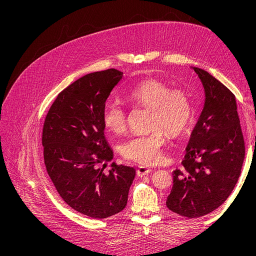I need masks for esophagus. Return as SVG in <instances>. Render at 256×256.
<instances>
[{"label": "esophagus", "instance_id": "esophagus-1", "mask_svg": "<svg viewBox=\"0 0 256 256\" xmlns=\"http://www.w3.org/2000/svg\"><path fill=\"white\" fill-rule=\"evenodd\" d=\"M152 170L150 168L147 166H138L136 170V176H144L146 174H148L149 172H151Z\"/></svg>", "mask_w": 256, "mask_h": 256}]
</instances>
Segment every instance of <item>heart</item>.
I'll list each match as a JSON object with an SVG mask.
<instances>
[{
	"instance_id": "b5f03b06",
	"label": "heart",
	"mask_w": 256,
	"mask_h": 256,
	"mask_svg": "<svg viewBox=\"0 0 256 256\" xmlns=\"http://www.w3.org/2000/svg\"><path fill=\"white\" fill-rule=\"evenodd\" d=\"M128 100L151 109L150 128L155 130L130 138L122 143L120 152L126 159L140 164H157L166 145V134L160 129L176 136L187 128L193 118L192 98L186 90H170L164 82L148 80L134 86ZM102 122L111 132H122L126 126V112L118 103H107L102 110Z\"/></svg>"
}]
</instances>
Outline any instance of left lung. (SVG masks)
<instances>
[{
	"instance_id": "left-lung-1",
	"label": "left lung",
	"mask_w": 256,
	"mask_h": 256,
	"mask_svg": "<svg viewBox=\"0 0 256 256\" xmlns=\"http://www.w3.org/2000/svg\"><path fill=\"white\" fill-rule=\"evenodd\" d=\"M191 68L202 82L205 100L182 166L172 172L166 206L193 218L214 212L230 196L241 174L245 145L233 92L204 69Z\"/></svg>"
}]
</instances>
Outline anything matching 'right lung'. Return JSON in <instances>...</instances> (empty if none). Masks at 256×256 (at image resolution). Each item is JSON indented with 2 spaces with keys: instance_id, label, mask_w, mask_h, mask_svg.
I'll return each instance as SVG.
<instances>
[{
  "instance_id": "obj_1",
  "label": "right lung",
  "mask_w": 256,
  "mask_h": 256,
  "mask_svg": "<svg viewBox=\"0 0 256 256\" xmlns=\"http://www.w3.org/2000/svg\"><path fill=\"white\" fill-rule=\"evenodd\" d=\"M124 74L107 69L84 76L68 86L51 106L42 143L47 172L62 199L74 210L106 218L126 207L136 170L107 166L113 150L104 136L102 110Z\"/></svg>"
}]
</instances>
